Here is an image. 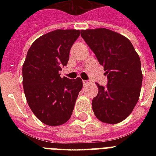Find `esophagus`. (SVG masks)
<instances>
[{"instance_id":"1","label":"esophagus","mask_w":156,"mask_h":156,"mask_svg":"<svg viewBox=\"0 0 156 156\" xmlns=\"http://www.w3.org/2000/svg\"><path fill=\"white\" fill-rule=\"evenodd\" d=\"M83 85H87L89 83V81H88V80H83Z\"/></svg>"}]
</instances>
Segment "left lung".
<instances>
[{
    "instance_id": "left-lung-1",
    "label": "left lung",
    "mask_w": 156,
    "mask_h": 156,
    "mask_svg": "<svg viewBox=\"0 0 156 156\" xmlns=\"http://www.w3.org/2000/svg\"><path fill=\"white\" fill-rule=\"evenodd\" d=\"M81 36L108 77L106 88L96 83L94 113L104 123L118 124L130 115L140 98L143 79L140 57L127 37L109 29L81 30Z\"/></svg>"
}]
</instances>
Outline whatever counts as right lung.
Returning <instances> with one entry per match:
<instances>
[{"instance_id":"obj_1","label":"right lung","mask_w":156,"mask_h":156,"mask_svg":"<svg viewBox=\"0 0 156 156\" xmlns=\"http://www.w3.org/2000/svg\"><path fill=\"white\" fill-rule=\"evenodd\" d=\"M79 35V30L58 29L41 36L29 48L22 66L27 104L36 117L49 126L68 121L83 88L80 78L68 79L59 73Z\"/></svg>"}]
</instances>
